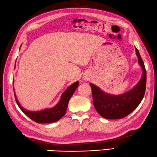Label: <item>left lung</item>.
I'll list each match as a JSON object with an SVG mask.
<instances>
[{"instance_id": "left-lung-1", "label": "left lung", "mask_w": 157, "mask_h": 157, "mask_svg": "<svg viewBox=\"0 0 157 157\" xmlns=\"http://www.w3.org/2000/svg\"><path fill=\"white\" fill-rule=\"evenodd\" d=\"M135 50L142 74L140 81L131 90L120 94H112L101 90L94 84H90L92 88L94 107L104 118L118 120L125 117L138 107L144 98L147 82V72L144 62L136 48H135Z\"/></svg>"}]
</instances>
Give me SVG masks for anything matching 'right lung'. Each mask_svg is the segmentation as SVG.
Listing matches in <instances>:
<instances>
[{
	"mask_svg": "<svg viewBox=\"0 0 157 157\" xmlns=\"http://www.w3.org/2000/svg\"><path fill=\"white\" fill-rule=\"evenodd\" d=\"M13 81L14 82V79H13ZM78 81L72 84L71 85H70L63 92V93L62 94L60 97V100L58 101V103L56 105V106H54L53 107L47 108V109L40 110V111H28V110L22 107L18 100H17L14 90L15 98L17 105H18L20 109L22 110V112L25 115H27L28 117L31 119L32 120H33L34 122L37 123L55 122L58 121L59 120H60L65 115V112L67 111L68 102H69L70 99L71 98L72 95L73 94L75 91V90L78 88Z\"/></svg>",
	"mask_w": 157,
	"mask_h": 157,
	"instance_id": "obj_1",
	"label": "right lung"
}]
</instances>
